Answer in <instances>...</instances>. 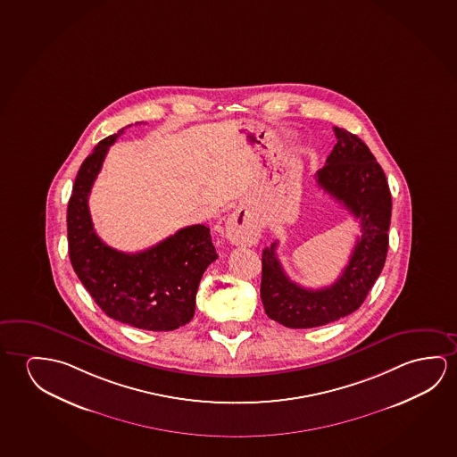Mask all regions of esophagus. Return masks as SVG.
<instances>
[{
    "mask_svg": "<svg viewBox=\"0 0 457 457\" xmlns=\"http://www.w3.org/2000/svg\"><path fill=\"white\" fill-rule=\"evenodd\" d=\"M261 226L248 212L237 209L226 221V237L236 245H253L260 237Z\"/></svg>",
    "mask_w": 457,
    "mask_h": 457,
    "instance_id": "1",
    "label": "esophagus"
}]
</instances>
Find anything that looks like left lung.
Here are the masks:
<instances>
[{
    "label": "left lung",
    "mask_w": 457,
    "mask_h": 457,
    "mask_svg": "<svg viewBox=\"0 0 457 457\" xmlns=\"http://www.w3.org/2000/svg\"><path fill=\"white\" fill-rule=\"evenodd\" d=\"M334 133L337 144L316 183L359 220L361 237L336 283L320 289L289 280L275 254L277 242L262 250L261 301L270 320L293 329L324 326L358 310L386 261L393 209L386 176L356 134L337 127Z\"/></svg>",
    "instance_id": "left-lung-1"
}]
</instances>
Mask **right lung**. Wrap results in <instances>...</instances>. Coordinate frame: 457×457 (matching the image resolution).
Listing matches in <instances>:
<instances>
[{"mask_svg":"<svg viewBox=\"0 0 457 457\" xmlns=\"http://www.w3.org/2000/svg\"><path fill=\"white\" fill-rule=\"evenodd\" d=\"M121 133L99 142L79 169L66 218L71 264L105 315L137 329L174 330L190 323L199 281L218 254L204 225L182 228L139 253H123L99 239L88 195Z\"/></svg>","mask_w":457,"mask_h":457,"instance_id":"right-lung-1","label":"right lung"}]
</instances>
